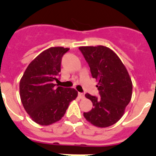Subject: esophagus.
<instances>
[{
  "label": "esophagus",
  "mask_w": 156,
  "mask_h": 156,
  "mask_svg": "<svg viewBox=\"0 0 156 156\" xmlns=\"http://www.w3.org/2000/svg\"><path fill=\"white\" fill-rule=\"evenodd\" d=\"M78 96H79L80 98H84V94L80 93V92H79V93H78Z\"/></svg>",
  "instance_id": "1"
}]
</instances>
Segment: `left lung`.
Here are the masks:
<instances>
[{"label":"left lung","instance_id":"obj_1","mask_svg":"<svg viewBox=\"0 0 156 156\" xmlns=\"http://www.w3.org/2000/svg\"><path fill=\"white\" fill-rule=\"evenodd\" d=\"M93 78L98 81L99 96L85 94L93 108L83 112L85 119L98 127H107L121 119L131 100L133 85L129 73L116 54L105 46L80 47Z\"/></svg>","mask_w":156,"mask_h":156}]
</instances>
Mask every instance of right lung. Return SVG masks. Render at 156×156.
I'll list each match as a JSON object with an SVG mask.
<instances>
[{
	"instance_id": "obj_1",
	"label": "right lung",
	"mask_w": 156,
	"mask_h": 156,
	"mask_svg": "<svg viewBox=\"0 0 156 156\" xmlns=\"http://www.w3.org/2000/svg\"><path fill=\"white\" fill-rule=\"evenodd\" d=\"M69 50L55 47L43 51L30 63L20 80L23 107L32 119L42 126L60 120L78 94L73 88L56 87L54 83L60 76L62 58Z\"/></svg>"
}]
</instances>
